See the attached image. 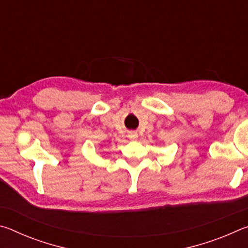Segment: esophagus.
I'll use <instances>...</instances> for the list:
<instances>
[{"mask_svg":"<svg viewBox=\"0 0 248 248\" xmlns=\"http://www.w3.org/2000/svg\"><path fill=\"white\" fill-rule=\"evenodd\" d=\"M129 139H130V140H132V141L137 140V139H138V133H137L136 131H131V132H129Z\"/></svg>","mask_w":248,"mask_h":248,"instance_id":"obj_1","label":"esophagus"}]
</instances>
